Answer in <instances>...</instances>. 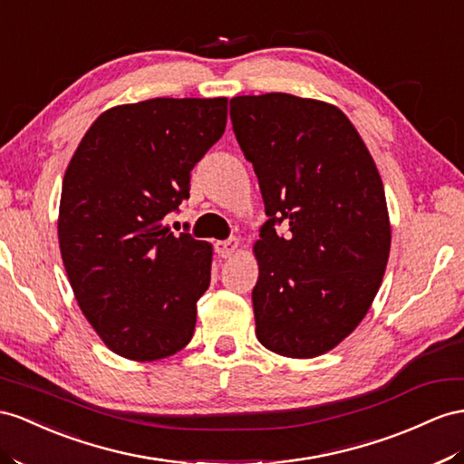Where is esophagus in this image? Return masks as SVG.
<instances>
[{"mask_svg": "<svg viewBox=\"0 0 464 464\" xmlns=\"http://www.w3.org/2000/svg\"><path fill=\"white\" fill-rule=\"evenodd\" d=\"M237 251H239V239H235V237H231V239H227V241L216 243V253L221 258H231Z\"/></svg>", "mask_w": 464, "mask_h": 464, "instance_id": "obj_1", "label": "esophagus"}]
</instances>
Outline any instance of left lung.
I'll return each instance as SVG.
<instances>
[{"label":"left lung","instance_id":"8db88e82","mask_svg":"<svg viewBox=\"0 0 464 464\" xmlns=\"http://www.w3.org/2000/svg\"><path fill=\"white\" fill-rule=\"evenodd\" d=\"M231 121L270 218L253 246L256 337L272 353L314 359L353 334L382 284L392 243L382 178L331 103L237 96ZM282 220L286 237L274 229Z\"/></svg>","mask_w":464,"mask_h":464}]
</instances>
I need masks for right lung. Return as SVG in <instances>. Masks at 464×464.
<instances>
[{"label":"right lung","mask_w":464,"mask_h":464,"mask_svg":"<svg viewBox=\"0 0 464 464\" xmlns=\"http://www.w3.org/2000/svg\"><path fill=\"white\" fill-rule=\"evenodd\" d=\"M227 98L115 105L82 137L63 180L58 243L82 314L105 347L150 362L194 335L213 246L164 227L189 172L221 139Z\"/></svg>","instance_id":"right-lung-1"}]
</instances>
